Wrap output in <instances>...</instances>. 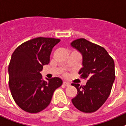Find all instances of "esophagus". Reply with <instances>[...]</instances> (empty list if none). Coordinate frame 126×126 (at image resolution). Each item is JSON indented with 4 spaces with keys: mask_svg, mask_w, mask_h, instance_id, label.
<instances>
[{
    "mask_svg": "<svg viewBox=\"0 0 126 126\" xmlns=\"http://www.w3.org/2000/svg\"><path fill=\"white\" fill-rule=\"evenodd\" d=\"M63 85L65 86H69L70 85V84L69 82H65V81L63 82Z\"/></svg>",
    "mask_w": 126,
    "mask_h": 126,
    "instance_id": "obj_1",
    "label": "esophagus"
}]
</instances>
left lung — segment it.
I'll return each mask as SVG.
<instances>
[{"mask_svg": "<svg viewBox=\"0 0 126 126\" xmlns=\"http://www.w3.org/2000/svg\"><path fill=\"white\" fill-rule=\"evenodd\" d=\"M82 55V66L79 74L87 79L86 86L72 84L77 89L72 103L84 113L94 112L109 98L115 79L113 58L105 49L86 39H78L71 43Z\"/></svg>", "mask_w": 126, "mask_h": 126, "instance_id": "obj_1", "label": "left lung"}]
</instances>
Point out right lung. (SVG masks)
<instances>
[{"label":"right lung","instance_id":"add662e5","mask_svg":"<svg viewBox=\"0 0 126 126\" xmlns=\"http://www.w3.org/2000/svg\"><path fill=\"white\" fill-rule=\"evenodd\" d=\"M58 39L37 37L21 44L12 54L9 64V86L13 99L24 111L40 112L49 105L54 91L62 86L58 77L45 81L40 72L49 63Z\"/></svg>","mask_w":126,"mask_h":126}]
</instances>
